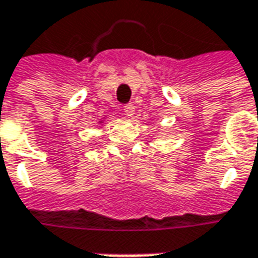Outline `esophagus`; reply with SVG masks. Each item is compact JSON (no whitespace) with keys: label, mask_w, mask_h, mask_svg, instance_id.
<instances>
[{"label":"esophagus","mask_w":258,"mask_h":258,"mask_svg":"<svg viewBox=\"0 0 258 258\" xmlns=\"http://www.w3.org/2000/svg\"><path fill=\"white\" fill-rule=\"evenodd\" d=\"M135 109H136V106L132 103H129V104H126L123 107V112L126 113V116H129V117H132L135 114Z\"/></svg>","instance_id":"34e87169"}]
</instances>
